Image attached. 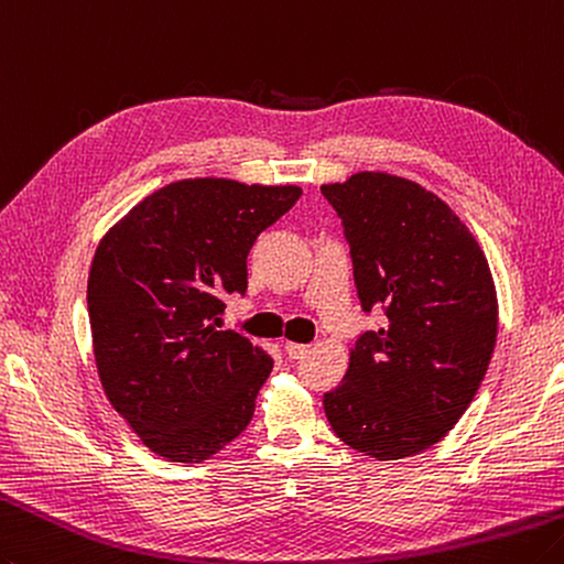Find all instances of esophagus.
I'll return each instance as SVG.
<instances>
[{
	"label": "esophagus",
	"mask_w": 564,
	"mask_h": 564,
	"mask_svg": "<svg viewBox=\"0 0 564 564\" xmlns=\"http://www.w3.org/2000/svg\"><path fill=\"white\" fill-rule=\"evenodd\" d=\"M307 351H311V347H307V345H297V341H285V355H289L291 359H303Z\"/></svg>",
	"instance_id": "obj_1"
}]
</instances>
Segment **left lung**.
Listing matches in <instances>:
<instances>
[{"instance_id":"left-lung-1","label":"left lung","mask_w":564,"mask_h":564,"mask_svg":"<svg viewBox=\"0 0 564 564\" xmlns=\"http://www.w3.org/2000/svg\"><path fill=\"white\" fill-rule=\"evenodd\" d=\"M319 191L345 227L361 311L386 313L349 349L325 415L364 455H417L455 427L489 369L499 303L487 257L445 200L401 175L361 171Z\"/></svg>"}]
</instances>
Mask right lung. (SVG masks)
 Wrapping results in <instances>:
<instances>
[{
  "label": "right lung",
  "mask_w": 564,
  "mask_h": 564,
  "mask_svg": "<svg viewBox=\"0 0 564 564\" xmlns=\"http://www.w3.org/2000/svg\"><path fill=\"white\" fill-rule=\"evenodd\" d=\"M301 195L297 185L175 181L97 245L87 279L97 373L156 455L203 462L249 425L273 359L219 329L223 297L247 291L249 249Z\"/></svg>",
  "instance_id": "obj_1"
}]
</instances>
